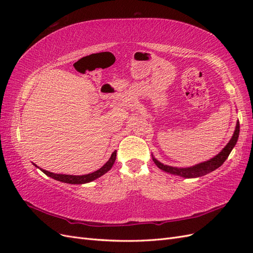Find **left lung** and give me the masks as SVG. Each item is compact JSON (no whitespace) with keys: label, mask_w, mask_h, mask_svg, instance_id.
I'll return each mask as SVG.
<instances>
[{"label":"left lung","mask_w":253,"mask_h":253,"mask_svg":"<svg viewBox=\"0 0 253 253\" xmlns=\"http://www.w3.org/2000/svg\"><path fill=\"white\" fill-rule=\"evenodd\" d=\"M239 135H240V122L237 121L232 138L227 143L226 147L221 150L216 156H214L213 158L207 160V162H205V163H201V164L195 165L193 167L176 168V167L166 166L162 163H159L158 160L155 159L154 157H153V160H154L155 165L159 168V169L165 171V172L171 173L174 175H178V176H181V177H185V178L201 177V176H204L214 170H216L217 168H219L225 163V160L228 158L229 154H230L232 149L234 148V145L236 144V141H237V139H239Z\"/></svg>","instance_id":"1"}]
</instances>
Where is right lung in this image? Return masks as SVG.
I'll use <instances>...</instances> for the list:
<instances>
[{"instance_id":"1","label":"right lung","mask_w":253,"mask_h":253,"mask_svg":"<svg viewBox=\"0 0 253 253\" xmlns=\"http://www.w3.org/2000/svg\"><path fill=\"white\" fill-rule=\"evenodd\" d=\"M116 153L117 151H114L113 154L111 156V158L108 160V163H106L103 167H101L100 169L90 173V174H86V175H66V174H55V173H51L48 171H45L43 169H41V171L46 174L49 177L59 180V181H62V182H66V183H74V185H81V183H86L89 181H93L96 178L100 177L103 174H105L108 171H110L112 169V167L115 163V160H116ZM37 167V166H36Z\"/></svg>"}]
</instances>
